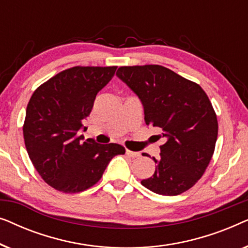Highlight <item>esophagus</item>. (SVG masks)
Wrapping results in <instances>:
<instances>
[{
	"label": "esophagus",
	"instance_id": "esophagus-1",
	"mask_svg": "<svg viewBox=\"0 0 248 248\" xmlns=\"http://www.w3.org/2000/svg\"><path fill=\"white\" fill-rule=\"evenodd\" d=\"M126 155H128V157H131V158H137L140 155V152L131 151V150H128V149H126Z\"/></svg>",
	"mask_w": 248,
	"mask_h": 248
}]
</instances>
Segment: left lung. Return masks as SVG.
Segmentation results:
<instances>
[{
    "instance_id": "1",
    "label": "left lung",
    "mask_w": 248,
    "mask_h": 248,
    "mask_svg": "<svg viewBox=\"0 0 248 248\" xmlns=\"http://www.w3.org/2000/svg\"><path fill=\"white\" fill-rule=\"evenodd\" d=\"M116 76L140 98L147 125L161 131L155 174L141 181L161 195L182 194L195 185L210 164L218 137L211 101L198 83L161 65L121 66Z\"/></svg>"
}]
</instances>
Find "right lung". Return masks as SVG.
I'll return each mask as SVG.
<instances>
[{
  "mask_svg": "<svg viewBox=\"0 0 248 248\" xmlns=\"http://www.w3.org/2000/svg\"><path fill=\"white\" fill-rule=\"evenodd\" d=\"M117 66H74L35 90L26 110L23 139L30 160L44 181L57 191L79 193L93 186L107 165L125 148L83 141L82 121L97 93Z\"/></svg>",
  "mask_w": 248,
  "mask_h": 248,
  "instance_id": "add662e5",
  "label": "right lung"
}]
</instances>
